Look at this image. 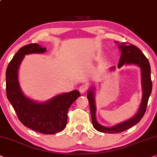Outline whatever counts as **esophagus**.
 <instances>
[{
	"label": "esophagus",
	"instance_id": "1",
	"mask_svg": "<svg viewBox=\"0 0 157 157\" xmlns=\"http://www.w3.org/2000/svg\"><path fill=\"white\" fill-rule=\"evenodd\" d=\"M87 87L86 85H81V86L79 87V91H80L81 93H84L87 91Z\"/></svg>",
	"mask_w": 157,
	"mask_h": 157
}]
</instances>
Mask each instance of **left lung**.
Here are the masks:
<instances>
[{
    "label": "left lung",
    "instance_id": "obj_1",
    "mask_svg": "<svg viewBox=\"0 0 157 157\" xmlns=\"http://www.w3.org/2000/svg\"><path fill=\"white\" fill-rule=\"evenodd\" d=\"M116 44H118V48L121 52V55L119 60L118 68L122 67L124 65L129 64H135L139 67L141 72V85H142V99L141 104L138 109V111L132 118L128 120L120 123V124L115 125L111 127H106L100 125L96 119V105H95V87H91L87 92V99L89 101L90 109L92 122L93 126L96 130L103 133H118L122 132L125 130L130 128L141 121L142 117L145 113L147 110V106L149 100V96L152 90V82L151 79V67L149 60L145 57V55L142 53V52L139 48L134 45H127L126 43L119 44L118 41H116ZM111 70H116V67H110Z\"/></svg>",
    "mask_w": 157,
    "mask_h": 157
}]
</instances>
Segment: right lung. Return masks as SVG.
<instances>
[{
	"label": "right lung",
	"mask_w": 157,
	"mask_h": 157,
	"mask_svg": "<svg viewBox=\"0 0 157 157\" xmlns=\"http://www.w3.org/2000/svg\"><path fill=\"white\" fill-rule=\"evenodd\" d=\"M47 48L30 44L21 48L6 70V95L25 126L44 134H54L65 128L70 105L80 96L77 90L59 94L45 102H37L26 97L21 90L18 72L25 55L42 54Z\"/></svg>",
	"instance_id": "obj_1"
}]
</instances>
